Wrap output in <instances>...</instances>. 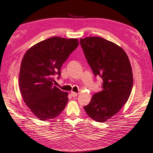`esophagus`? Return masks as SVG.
Instances as JSON below:
<instances>
[{"instance_id":"34e87169","label":"esophagus","mask_w":153,"mask_h":153,"mask_svg":"<svg viewBox=\"0 0 153 153\" xmlns=\"http://www.w3.org/2000/svg\"><path fill=\"white\" fill-rule=\"evenodd\" d=\"M77 94H77V92H71V97H77Z\"/></svg>"}]
</instances>
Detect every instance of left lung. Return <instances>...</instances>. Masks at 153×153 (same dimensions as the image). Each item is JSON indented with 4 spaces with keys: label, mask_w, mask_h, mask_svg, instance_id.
<instances>
[{
    "label": "left lung",
    "mask_w": 153,
    "mask_h": 153,
    "mask_svg": "<svg viewBox=\"0 0 153 153\" xmlns=\"http://www.w3.org/2000/svg\"><path fill=\"white\" fill-rule=\"evenodd\" d=\"M88 63L95 76L102 79V91L84 107L87 115L103 123L113 117L128 101L133 86L132 69L123 49L100 37L80 39Z\"/></svg>",
    "instance_id": "obj_1"
}]
</instances>
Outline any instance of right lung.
Masks as SVG:
<instances>
[{
  "instance_id": "1",
  "label": "right lung",
  "mask_w": 153,
  "mask_h": 153,
  "mask_svg": "<svg viewBox=\"0 0 153 153\" xmlns=\"http://www.w3.org/2000/svg\"><path fill=\"white\" fill-rule=\"evenodd\" d=\"M79 45L77 38L52 37L25 52L19 77L23 100L42 121L55 118L65 107L68 93L53 86V76L61 75L62 65Z\"/></svg>"
}]
</instances>
